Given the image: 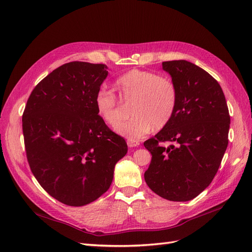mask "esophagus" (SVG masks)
<instances>
[{"label": "esophagus", "instance_id": "esophagus-1", "mask_svg": "<svg viewBox=\"0 0 252 252\" xmlns=\"http://www.w3.org/2000/svg\"><path fill=\"white\" fill-rule=\"evenodd\" d=\"M127 145H128V147H130V148H132V147H138L139 145H140V142L139 141H132V140H128L127 141Z\"/></svg>", "mask_w": 252, "mask_h": 252}]
</instances>
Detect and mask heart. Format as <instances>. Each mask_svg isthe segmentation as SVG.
Returning <instances> with one entry per match:
<instances>
[{"label": "heart", "mask_w": 252, "mask_h": 252, "mask_svg": "<svg viewBox=\"0 0 252 252\" xmlns=\"http://www.w3.org/2000/svg\"><path fill=\"white\" fill-rule=\"evenodd\" d=\"M114 88L121 100L130 102L131 118L114 128L128 140H139L154 127L161 129L173 118L178 106V89L168 78L141 69H131L114 81ZM96 113L106 124L114 126L121 119L118 97L110 90L101 88L94 96Z\"/></svg>", "instance_id": "heart-1"}]
</instances>
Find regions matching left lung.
Here are the masks:
<instances>
[{
	"label": "left lung",
	"mask_w": 252,
	"mask_h": 252,
	"mask_svg": "<svg viewBox=\"0 0 252 252\" xmlns=\"http://www.w3.org/2000/svg\"><path fill=\"white\" fill-rule=\"evenodd\" d=\"M162 65L177 86L178 106L169 123L144 142L152 156L144 178L163 199L186 202L217 174L228 145L230 116L222 88L207 71L185 60Z\"/></svg>",
	"instance_id": "left-lung-1"
}]
</instances>
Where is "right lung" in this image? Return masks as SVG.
Instances as JSON below:
<instances>
[{
	"label": "right lung",
	"instance_id": "add662e5",
	"mask_svg": "<svg viewBox=\"0 0 252 252\" xmlns=\"http://www.w3.org/2000/svg\"><path fill=\"white\" fill-rule=\"evenodd\" d=\"M107 66L66 63L32 90L22 119L27 161L40 185L68 206H84L109 189L127 144L98 117L94 96Z\"/></svg>",
	"mask_w": 252,
	"mask_h": 252
}]
</instances>
